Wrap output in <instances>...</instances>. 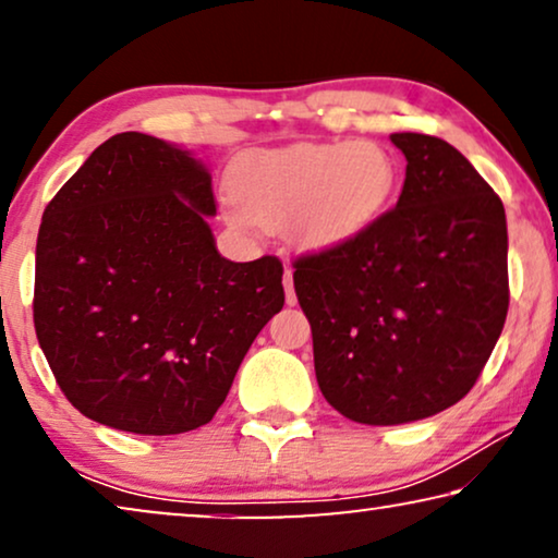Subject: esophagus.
<instances>
[{"instance_id":"1","label":"esophagus","mask_w":558,"mask_h":558,"mask_svg":"<svg viewBox=\"0 0 558 558\" xmlns=\"http://www.w3.org/2000/svg\"><path fill=\"white\" fill-rule=\"evenodd\" d=\"M284 292H287V304H294V302H296V294H294V277H292V269L284 271Z\"/></svg>"}]
</instances>
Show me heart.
I'll use <instances>...</instances> for the list:
<instances>
[{"mask_svg":"<svg viewBox=\"0 0 558 558\" xmlns=\"http://www.w3.org/2000/svg\"><path fill=\"white\" fill-rule=\"evenodd\" d=\"M399 165L376 142L256 149L231 167L235 226H287L304 251H330L376 223L393 201Z\"/></svg>","mask_w":558,"mask_h":558,"instance_id":"heart-1","label":"heart"}]
</instances>
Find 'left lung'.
I'll list each match as a JSON object with an SVG mask.
<instances>
[{"instance_id":"left-lung-1","label":"left lung","mask_w":558,"mask_h":558,"mask_svg":"<svg viewBox=\"0 0 558 558\" xmlns=\"http://www.w3.org/2000/svg\"><path fill=\"white\" fill-rule=\"evenodd\" d=\"M399 203L338 248L294 262L319 391L357 424L418 422L483 373L508 289L506 210L452 144L401 132Z\"/></svg>"}]
</instances>
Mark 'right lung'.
Segmentation results:
<instances>
[{
	"instance_id": "1",
	"label": "right lung",
	"mask_w": 558,
	"mask_h": 558,
	"mask_svg": "<svg viewBox=\"0 0 558 558\" xmlns=\"http://www.w3.org/2000/svg\"><path fill=\"white\" fill-rule=\"evenodd\" d=\"M210 172L187 149L124 132L43 213L35 332L65 399L111 429L208 424L262 327L284 307L277 256L218 254Z\"/></svg>"
}]
</instances>
